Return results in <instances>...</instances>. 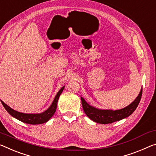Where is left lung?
Returning <instances> with one entry per match:
<instances>
[{
    "label": "left lung",
    "mask_w": 156,
    "mask_h": 156,
    "mask_svg": "<svg viewBox=\"0 0 156 156\" xmlns=\"http://www.w3.org/2000/svg\"><path fill=\"white\" fill-rule=\"evenodd\" d=\"M142 94V88L141 89L140 92L137 96V98L130 105L122 108V109L116 110H102L93 107V106L88 104L83 97H81V102H82L84 112L91 120L96 123L106 124V123H112L129 117L139 105Z\"/></svg>",
    "instance_id": "1"
}]
</instances>
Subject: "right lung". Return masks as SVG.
<instances>
[{
    "label": "right lung",
    "mask_w": 156,
    "mask_h": 156,
    "mask_svg": "<svg viewBox=\"0 0 156 156\" xmlns=\"http://www.w3.org/2000/svg\"><path fill=\"white\" fill-rule=\"evenodd\" d=\"M64 89H65V86H63V87L58 91V92L57 93L55 97L54 98L53 103H52L51 105H50V107H49L46 110L44 111V112L41 113L29 114L18 112V111L13 110L12 108L9 107V106L5 104L2 100H1V101L2 105H3V107L5 108V110L7 111V112H8L11 116H12V117L16 119L21 121V122L23 123H28V124H40V123H44L48 122V121L53 117L54 114H55L59 97H60L62 92L63 91Z\"/></svg>",
    "instance_id": "1"
}]
</instances>
